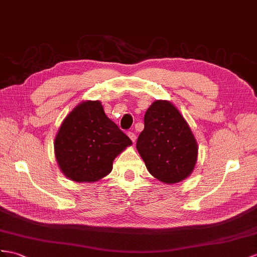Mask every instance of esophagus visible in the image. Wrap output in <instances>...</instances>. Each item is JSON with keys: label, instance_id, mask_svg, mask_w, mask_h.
<instances>
[{"label": "esophagus", "instance_id": "34e87169", "mask_svg": "<svg viewBox=\"0 0 257 257\" xmlns=\"http://www.w3.org/2000/svg\"><path fill=\"white\" fill-rule=\"evenodd\" d=\"M127 135H128V137L131 139V141H132L133 143L136 141V134L134 132H128Z\"/></svg>", "mask_w": 257, "mask_h": 257}]
</instances>
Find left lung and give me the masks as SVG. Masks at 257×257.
Instances as JSON below:
<instances>
[{"instance_id": "obj_1", "label": "left lung", "mask_w": 257, "mask_h": 257, "mask_svg": "<svg viewBox=\"0 0 257 257\" xmlns=\"http://www.w3.org/2000/svg\"><path fill=\"white\" fill-rule=\"evenodd\" d=\"M144 125L136 148L149 173L168 184L189 177L196 164L197 144L177 108L157 100L146 111Z\"/></svg>"}]
</instances>
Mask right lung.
I'll return each instance as SVG.
<instances>
[{
    "mask_svg": "<svg viewBox=\"0 0 257 257\" xmlns=\"http://www.w3.org/2000/svg\"><path fill=\"white\" fill-rule=\"evenodd\" d=\"M132 141L105 115L99 101L78 104L55 137V158L67 178L95 182L112 170V162Z\"/></svg>",
    "mask_w": 257,
    "mask_h": 257,
    "instance_id": "1",
    "label": "right lung"
}]
</instances>
